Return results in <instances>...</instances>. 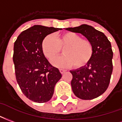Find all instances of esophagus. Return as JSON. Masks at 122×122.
<instances>
[{"label": "esophagus", "mask_w": 122, "mask_h": 122, "mask_svg": "<svg viewBox=\"0 0 122 122\" xmlns=\"http://www.w3.org/2000/svg\"><path fill=\"white\" fill-rule=\"evenodd\" d=\"M66 71V70H62V69H60V72L62 73V74H63L64 73H65V72Z\"/></svg>", "instance_id": "1"}]
</instances>
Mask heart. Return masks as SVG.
I'll list each match as a JSON object with an SVG mask.
<instances>
[{
	"mask_svg": "<svg viewBox=\"0 0 122 122\" xmlns=\"http://www.w3.org/2000/svg\"><path fill=\"white\" fill-rule=\"evenodd\" d=\"M41 47L45 57L52 61L64 49V56L55 60L52 64L56 67H67L73 64L80 68L88 64L94 55V46L88 39L71 32L63 33L55 38L51 35L45 36Z\"/></svg>",
	"mask_w": 122,
	"mask_h": 122,
	"instance_id": "heart-1",
	"label": "heart"
}]
</instances>
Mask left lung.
<instances>
[{
    "instance_id": "8db88e82",
    "label": "left lung",
    "mask_w": 122,
    "mask_h": 122,
    "mask_svg": "<svg viewBox=\"0 0 122 122\" xmlns=\"http://www.w3.org/2000/svg\"><path fill=\"white\" fill-rule=\"evenodd\" d=\"M66 30L81 33L93 44L94 55L89 63L70 71L73 75L71 85L77 97L84 100L96 98L106 91L110 83L113 69L111 42L103 33L87 25Z\"/></svg>"
}]
</instances>
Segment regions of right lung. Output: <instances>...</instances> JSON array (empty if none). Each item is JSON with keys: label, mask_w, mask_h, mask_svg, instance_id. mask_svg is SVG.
<instances>
[{"label": "right lung", "mask_w": 122, "mask_h": 122, "mask_svg": "<svg viewBox=\"0 0 122 122\" xmlns=\"http://www.w3.org/2000/svg\"><path fill=\"white\" fill-rule=\"evenodd\" d=\"M61 29L34 25L22 32L14 43L16 80L24 95L36 103L49 101L62 77L59 70L45 57L41 47L45 36Z\"/></svg>", "instance_id": "1"}]
</instances>
